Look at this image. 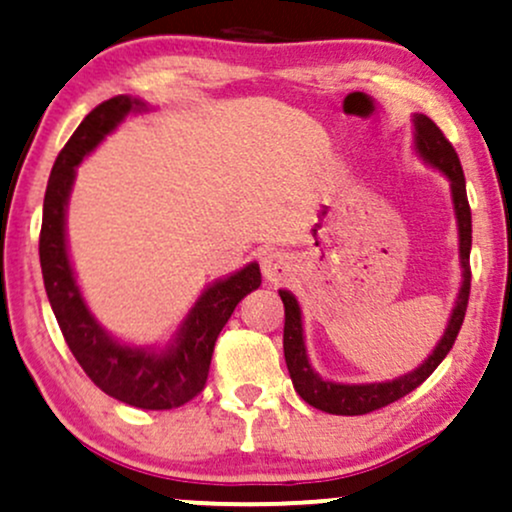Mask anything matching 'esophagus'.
Segmentation results:
<instances>
[{
  "label": "esophagus",
  "mask_w": 512,
  "mask_h": 512,
  "mask_svg": "<svg viewBox=\"0 0 512 512\" xmlns=\"http://www.w3.org/2000/svg\"><path fill=\"white\" fill-rule=\"evenodd\" d=\"M293 272V262L289 260V255L284 252H269V255L262 257V274L264 279L272 281V284H281L286 281Z\"/></svg>",
  "instance_id": "obj_1"
}]
</instances>
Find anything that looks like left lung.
<instances>
[{
    "mask_svg": "<svg viewBox=\"0 0 512 512\" xmlns=\"http://www.w3.org/2000/svg\"><path fill=\"white\" fill-rule=\"evenodd\" d=\"M416 151H419L424 161L436 166L445 178L450 180L452 190V204H455L457 216V231H460V260H462V286L460 296H457L455 310H452L448 330H445L443 339H440L433 354L421 363L419 368L411 373L402 375V378L390 380V383H368V385H342L332 383V380H322L320 375L310 368L308 354H305L303 344V322H301V308L298 301L289 291H279L281 301H284V356L286 366H289L293 387L310 407L327 411V414L339 416H361L370 414L375 409H383L387 404L397 402L411 390H416L428 375L440 366L445 356L450 354L452 344H455L457 334L464 322V313H467L469 303V289H472V269H469V250H472V209L467 202V187H464V173L460 166L457 151L440 132V127L431 117L416 115Z\"/></svg>",
    "mask_w": 512,
    "mask_h": 512,
    "instance_id": "obj_1",
    "label": "left lung"
}]
</instances>
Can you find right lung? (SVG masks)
<instances>
[{
  "label": "right lung",
  "instance_id": "1",
  "mask_svg": "<svg viewBox=\"0 0 512 512\" xmlns=\"http://www.w3.org/2000/svg\"><path fill=\"white\" fill-rule=\"evenodd\" d=\"M144 108L146 105L137 98L115 96L96 105L76 127L52 166L48 190H45L38 250L52 313L57 317L69 351L93 380V385L129 407L163 411L182 407L204 390L216 337L236 305L262 284V274L260 267L252 262L228 279L209 286L199 296L195 308L187 313L178 337L161 354L115 342L88 313L76 286L67 255V238H64V211H67L76 166L103 142L105 134L113 132L125 120L127 113Z\"/></svg>",
  "mask_w": 512,
  "mask_h": 512
}]
</instances>
